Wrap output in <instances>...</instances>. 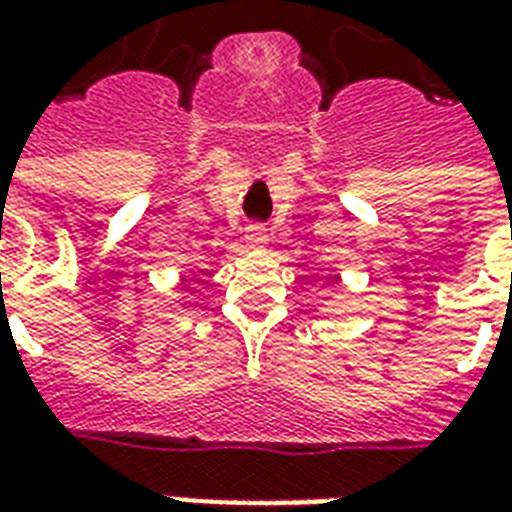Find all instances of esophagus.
<instances>
[{"instance_id": "34e87169", "label": "esophagus", "mask_w": 512, "mask_h": 512, "mask_svg": "<svg viewBox=\"0 0 512 512\" xmlns=\"http://www.w3.org/2000/svg\"><path fill=\"white\" fill-rule=\"evenodd\" d=\"M266 241V227H260V224H249V227H246V246H249V249H263Z\"/></svg>"}]
</instances>
